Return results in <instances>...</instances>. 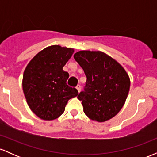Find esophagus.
<instances>
[{
  "instance_id": "esophagus-1",
  "label": "esophagus",
  "mask_w": 157,
  "mask_h": 157,
  "mask_svg": "<svg viewBox=\"0 0 157 157\" xmlns=\"http://www.w3.org/2000/svg\"><path fill=\"white\" fill-rule=\"evenodd\" d=\"M76 89H77V91H78V92H80V91H81V86L80 85H77Z\"/></svg>"
}]
</instances>
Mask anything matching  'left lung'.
Returning a JSON list of instances; mask_svg holds the SVG:
<instances>
[{
	"label": "left lung",
	"instance_id": "1",
	"mask_svg": "<svg viewBox=\"0 0 157 157\" xmlns=\"http://www.w3.org/2000/svg\"><path fill=\"white\" fill-rule=\"evenodd\" d=\"M74 58L83 69L86 86L77 98L85 114L105 122L119 113L128 94L130 79L123 68L102 52L80 51Z\"/></svg>",
	"mask_w": 157,
	"mask_h": 157
}]
</instances>
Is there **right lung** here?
I'll use <instances>...</instances> for the list:
<instances>
[{"label":"right lung","mask_w":157,"mask_h":157,"mask_svg":"<svg viewBox=\"0 0 157 157\" xmlns=\"http://www.w3.org/2000/svg\"><path fill=\"white\" fill-rule=\"evenodd\" d=\"M73 53V48L48 46L36 55L25 69L23 93L30 109L42 120L59 117L68 100L79 94L66 83L69 75L63 70Z\"/></svg>","instance_id":"1"}]
</instances>
